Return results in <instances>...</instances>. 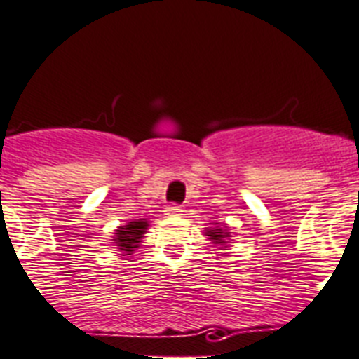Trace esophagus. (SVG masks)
Masks as SVG:
<instances>
[{
	"label": "esophagus",
	"instance_id": "obj_1",
	"mask_svg": "<svg viewBox=\"0 0 359 359\" xmlns=\"http://www.w3.org/2000/svg\"><path fill=\"white\" fill-rule=\"evenodd\" d=\"M165 215L174 217V215H182V206L177 205H169L165 208Z\"/></svg>",
	"mask_w": 359,
	"mask_h": 359
}]
</instances>
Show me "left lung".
Listing matches in <instances>:
<instances>
[{"instance_id": "1", "label": "left lung", "mask_w": 359, "mask_h": 359, "mask_svg": "<svg viewBox=\"0 0 359 359\" xmlns=\"http://www.w3.org/2000/svg\"><path fill=\"white\" fill-rule=\"evenodd\" d=\"M205 235L220 248H228L229 238H231V231L228 229V226L220 224V222H213V228H206Z\"/></svg>"}]
</instances>
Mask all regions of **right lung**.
Returning <instances> with one entry per match:
<instances>
[{
	"mask_svg": "<svg viewBox=\"0 0 359 359\" xmlns=\"http://www.w3.org/2000/svg\"><path fill=\"white\" fill-rule=\"evenodd\" d=\"M149 228L147 219H133L128 224L119 226L111 236V245H115V251H121L123 255H131L135 249L139 248L144 235Z\"/></svg>",
	"mask_w": 359,
	"mask_h": 359,
	"instance_id": "1",
	"label": "right lung"
}]
</instances>
